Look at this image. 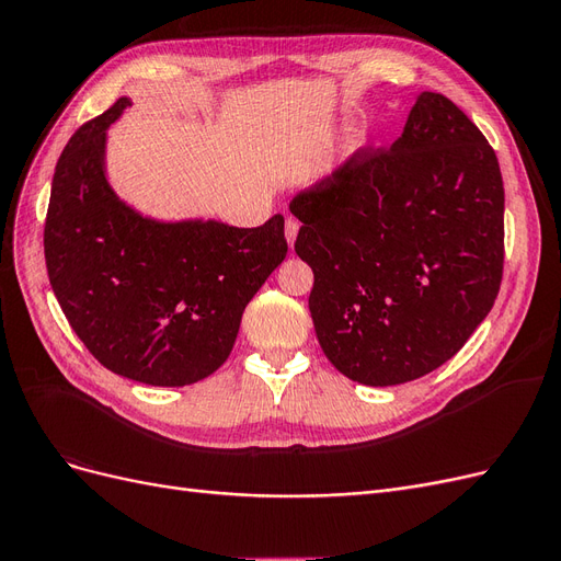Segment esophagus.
Returning a JSON list of instances; mask_svg holds the SVG:
<instances>
[{
	"instance_id": "esophagus-1",
	"label": "esophagus",
	"mask_w": 561,
	"mask_h": 561,
	"mask_svg": "<svg viewBox=\"0 0 561 561\" xmlns=\"http://www.w3.org/2000/svg\"><path fill=\"white\" fill-rule=\"evenodd\" d=\"M297 233H299V222H297V219H287V222H285V239H287V245H295V241H297Z\"/></svg>"
}]
</instances>
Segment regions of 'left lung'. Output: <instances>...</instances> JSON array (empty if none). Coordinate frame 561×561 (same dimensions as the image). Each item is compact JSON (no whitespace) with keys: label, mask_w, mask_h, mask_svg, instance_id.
Here are the masks:
<instances>
[{"label":"left lung","mask_w":561,"mask_h":561,"mask_svg":"<svg viewBox=\"0 0 561 561\" xmlns=\"http://www.w3.org/2000/svg\"><path fill=\"white\" fill-rule=\"evenodd\" d=\"M503 178L449 98L423 91L388 149H360L293 198L318 344L344 377L398 386L445 365L503 276Z\"/></svg>","instance_id":"obj_1"}]
</instances>
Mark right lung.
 <instances>
[{
	"instance_id": "1",
	"label": "right lung",
	"mask_w": 561,
	"mask_h": 561,
	"mask_svg": "<svg viewBox=\"0 0 561 561\" xmlns=\"http://www.w3.org/2000/svg\"><path fill=\"white\" fill-rule=\"evenodd\" d=\"M130 98L83 124L58 159L44 227L48 280L100 365L149 386L210 377L248 301L287 254L285 219L239 229L147 217L107 180V128Z\"/></svg>"
}]
</instances>
